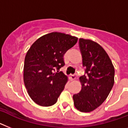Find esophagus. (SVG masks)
Here are the masks:
<instances>
[{
    "mask_svg": "<svg viewBox=\"0 0 128 128\" xmlns=\"http://www.w3.org/2000/svg\"><path fill=\"white\" fill-rule=\"evenodd\" d=\"M76 78V75H70V79L72 80H74Z\"/></svg>",
    "mask_w": 128,
    "mask_h": 128,
    "instance_id": "34e87169",
    "label": "esophagus"
}]
</instances>
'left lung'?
Wrapping results in <instances>:
<instances>
[{
    "label": "left lung",
    "mask_w": 128,
    "mask_h": 128,
    "mask_svg": "<svg viewBox=\"0 0 128 128\" xmlns=\"http://www.w3.org/2000/svg\"><path fill=\"white\" fill-rule=\"evenodd\" d=\"M79 45L87 75L79 78L82 89L73 98L78 110L87 113L95 110L107 98L115 82V69L100 44L80 38Z\"/></svg>",
    "instance_id": "left-lung-1"
}]
</instances>
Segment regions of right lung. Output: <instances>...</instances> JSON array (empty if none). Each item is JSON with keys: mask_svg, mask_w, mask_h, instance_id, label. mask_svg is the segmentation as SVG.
<instances>
[{"mask_svg": "<svg viewBox=\"0 0 128 128\" xmlns=\"http://www.w3.org/2000/svg\"><path fill=\"white\" fill-rule=\"evenodd\" d=\"M77 40L76 36L52 32L38 38L28 50L23 78L29 96L36 104L48 107L56 102L68 81L58 70L65 64L66 52Z\"/></svg>", "mask_w": 128, "mask_h": 128, "instance_id": "1", "label": "right lung"}]
</instances>
